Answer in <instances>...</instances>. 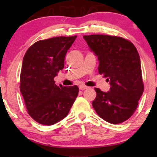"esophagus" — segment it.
<instances>
[{"label":"esophagus","instance_id":"1","mask_svg":"<svg viewBox=\"0 0 157 157\" xmlns=\"http://www.w3.org/2000/svg\"><path fill=\"white\" fill-rule=\"evenodd\" d=\"M88 88V86H85V85H80V86H79V89H80V90H85V89H86Z\"/></svg>","mask_w":157,"mask_h":157}]
</instances>
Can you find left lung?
<instances>
[{
    "label": "left lung",
    "instance_id": "8db88e82",
    "mask_svg": "<svg viewBox=\"0 0 157 157\" xmlns=\"http://www.w3.org/2000/svg\"><path fill=\"white\" fill-rule=\"evenodd\" d=\"M90 49L99 60V74L109 82V91L95 88L92 105L97 114L111 124H119L134 113L144 91L141 63L131 41L105 35H84Z\"/></svg>",
    "mask_w": 157,
    "mask_h": 157
}]
</instances>
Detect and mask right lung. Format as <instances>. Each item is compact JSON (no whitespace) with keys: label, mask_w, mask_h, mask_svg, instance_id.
Returning <instances> with one entry per match:
<instances>
[{"label":"right lung","mask_w":157,"mask_h":157,"mask_svg":"<svg viewBox=\"0 0 157 157\" xmlns=\"http://www.w3.org/2000/svg\"><path fill=\"white\" fill-rule=\"evenodd\" d=\"M77 36L36 42L23 57L20 90L30 117L52 125L66 117L78 95L77 86H57L54 78L64 67L65 56Z\"/></svg>","instance_id":"1"}]
</instances>
